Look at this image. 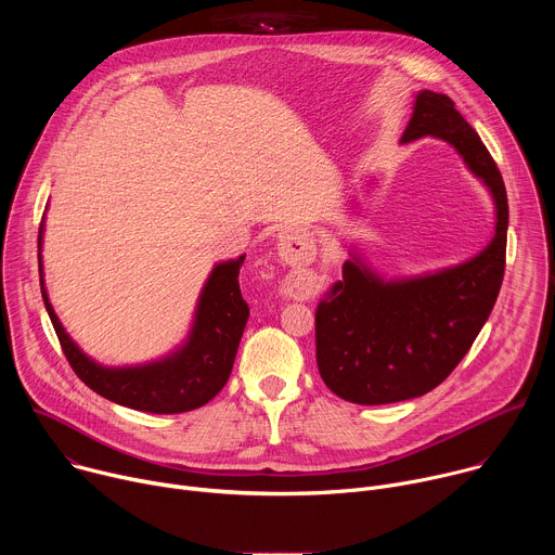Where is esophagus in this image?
<instances>
[{
    "label": "esophagus",
    "mask_w": 555,
    "mask_h": 555,
    "mask_svg": "<svg viewBox=\"0 0 555 555\" xmlns=\"http://www.w3.org/2000/svg\"><path fill=\"white\" fill-rule=\"evenodd\" d=\"M285 257H287V259H289V261H292V259H294V257H292V250H289V248H287V250H285Z\"/></svg>",
    "instance_id": "obj_1"
}]
</instances>
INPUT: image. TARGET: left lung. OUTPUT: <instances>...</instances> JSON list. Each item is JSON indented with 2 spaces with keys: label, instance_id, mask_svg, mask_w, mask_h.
Here are the masks:
<instances>
[{
  "label": "left lung",
  "instance_id": "8db88e82",
  "mask_svg": "<svg viewBox=\"0 0 555 555\" xmlns=\"http://www.w3.org/2000/svg\"><path fill=\"white\" fill-rule=\"evenodd\" d=\"M450 142L496 204V232L483 253L454 268L384 281L358 257L315 307V362L338 398L377 406L420 398L469 351L496 302L507 248V193L496 163L446 94L422 90L402 142Z\"/></svg>",
  "mask_w": 555,
  "mask_h": 555
}]
</instances>
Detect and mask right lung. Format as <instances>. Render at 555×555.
I'll use <instances>...</instances> for the list:
<instances>
[{"instance_id":"obj_1","label":"right lung","mask_w":555,"mask_h":555,"mask_svg":"<svg viewBox=\"0 0 555 555\" xmlns=\"http://www.w3.org/2000/svg\"><path fill=\"white\" fill-rule=\"evenodd\" d=\"M41 232L43 228H39V250ZM244 259L246 255L219 263L210 272L197 302L186 345L160 362L142 366L109 369L90 360L61 327L48 300L43 279L41 294L69 366L94 392L103 395L109 402L142 413H186L208 404L230 377L236 347H240L250 315L248 302L240 289V268L244 266ZM39 274H43L41 255Z\"/></svg>"}]
</instances>
